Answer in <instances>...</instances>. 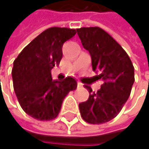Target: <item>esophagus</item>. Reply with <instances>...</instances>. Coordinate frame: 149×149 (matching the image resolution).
I'll list each match as a JSON object with an SVG mask.
<instances>
[{
    "instance_id": "esophagus-1",
    "label": "esophagus",
    "mask_w": 149,
    "mask_h": 149,
    "mask_svg": "<svg viewBox=\"0 0 149 149\" xmlns=\"http://www.w3.org/2000/svg\"><path fill=\"white\" fill-rule=\"evenodd\" d=\"M78 86L79 87H82L83 86V84L81 83V82H79V81H78Z\"/></svg>"
}]
</instances>
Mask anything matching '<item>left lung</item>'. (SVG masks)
<instances>
[{
    "mask_svg": "<svg viewBox=\"0 0 149 149\" xmlns=\"http://www.w3.org/2000/svg\"><path fill=\"white\" fill-rule=\"evenodd\" d=\"M77 34L89 51L93 70L100 72L104 84L97 92L88 89V100L79 104L84 121L93 124L110 121L129 99L134 83V68L128 54L117 41L100 27H82Z\"/></svg>",
    "mask_w": 149,
    "mask_h": 149,
    "instance_id": "8db88e82",
    "label": "left lung"
}]
</instances>
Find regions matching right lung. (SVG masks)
<instances>
[{"label":"right lung","mask_w":149,"mask_h":149,"mask_svg":"<svg viewBox=\"0 0 149 149\" xmlns=\"http://www.w3.org/2000/svg\"><path fill=\"white\" fill-rule=\"evenodd\" d=\"M75 34L74 29L49 28L15 60L11 72L15 93L23 110L36 119L51 120L57 117L66 95L77 88L74 78L53 79L50 72L60 65L64 43Z\"/></svg>","instance_id":"right-lung-1"}]
</instances>
